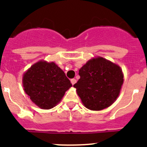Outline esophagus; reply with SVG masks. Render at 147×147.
<instances>
[{
	"mask_svg": "<svg viewBox=\"0 0 147 147\" xmlns=\"http://www.w3.org/2000/svg\"><path fill=\"white\" fill-rule=\"evenodd\" d=\"M71 84H72V85H74V84H75V83L76 82V80H75V79H71Z\"/></svg>",
	"mask_w": 147,
	"mask_h": 147,
	"instance_id": "obj_1",
	"label": "esophagus"
}]
</instances>
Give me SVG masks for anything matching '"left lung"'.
Wrapping results in <instances>:
<instances>
[{
  "label": "left lung",
  "instance_id": "left-lung-1",
  "mask_svg": "<svg viewBox=\"0 0 147 147\" xmlns=\"http://www.w3.org/2000/svg\"><path fill=\"white\" fill-rule=\"evenodd\" d=\"M79 75L80 79L74 87L83 105L91 110H103L112 105L124 82L120 67L99 57L84 65Z\"/></svg>",
  "mask_w": 147,
  "mask_h": 147
}]
</instances>
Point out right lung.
<instances>
[{
  "label": "right lung",
  "mask_w": 147,
  "mask_h": 147,
  "mask_svg": "<svg viewBox=\"0 0 147 147\" xmlns=\"http://www.w3.org/2000/svg\"><path fill=\"white\" fill-rule=\"evenodd\" d=\"M23 84L30 99L42 109L52 108L72 84L54 62L40 61L23 74Z\"/></svg>",
  "instance_id": "obj_1"
}]
</instances>
